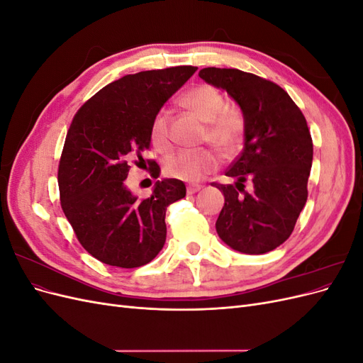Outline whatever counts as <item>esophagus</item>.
Wrapping results in <instances>:
<instances>
[{"label":"esophagus","instance_id":"esophagus-1","mask_svg":"<svg viewBox=\"0 0 363 363\" xmlns=\"http://www.w3.org/2000/svg\"><path fill=\"white\" fill-rule=\"evenodd\" d=\"M200 189H201L200 184H189L188 186V194H195V192H199Z\"/></svg>","mask_w":363,"mask_h":363}]
</instances>
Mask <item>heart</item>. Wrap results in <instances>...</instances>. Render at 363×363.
<instances>
[{
  "instance_id": "b5f03b06",
  "label": "heart",
  "mask_w": 363,
  "mask_h": 363,
  "mask_svg": "<svg viewBox=\"0 0 363 363\" xmlns=\"http://www.w3.org/2000/svg\"><path fill=\"white\" fill-rule=\"evenodd\" d=\"M183 107L199 116L206 125L204 139L232 155L240 144L244 133V121L235 111L227 108V100L215 86L200 84L182 96ZM151 140L159 151L167 152L172 148L171 118L167 111H159L151 123ZM219 157L213 150L180 151L164 163L167 174L182 180H200L207 172L218 168Z\"/></svg>"
}]
</instances>
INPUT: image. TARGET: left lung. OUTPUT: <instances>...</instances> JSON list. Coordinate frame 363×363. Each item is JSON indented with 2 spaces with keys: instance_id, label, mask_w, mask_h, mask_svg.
I'll list each match as a JSON object with an SVG mask.
<instances>
[{
  "instance_id": "left-lung-1",
  "label": "left lung",
  "mask_w": 363,
  "mask_h": 363,
  "mask_svg": "<svg viewBox=\"0 0 363 363\" xmlns=\"http://www.w3.org/2000/svg\"><path fill=\"white\" fill-rule=\"evenodd\" d=\"M199 75L232 96L244 116V150L225 172L236 182L213 183L225 200L218 236L236 251L265 255L291 236L306 204L313 159L309 127L276 83L227 68H204Z\"/></svg>"
}]
</instances>
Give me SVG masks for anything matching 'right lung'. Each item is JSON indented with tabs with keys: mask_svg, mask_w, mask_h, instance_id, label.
I'll use <instances>...</instances> for the list:
<instances>
[{
	"mask_svg": "<svg viewBox=\"0 0 363 363\" xmlns=\"http://www.w3.org/2000/svg\"><path fill=\"white\" fill-rule=\"evenodd\" d=\"M196 67L124 75L98 91L75 113L59 163L60 204L83 248L106 265H147L167 240V207L184 199L177 179L157 180L138 200L125 186L130 163L151 144V123ZM145 162V160H144ZM152 177L160 168L148 160Z\"/></svg>",
	"mask_w": 363,
	"mask_h": 363,
	"instance_id": "right-lung-1",
	"label": "right lung"
}]
</instances>
